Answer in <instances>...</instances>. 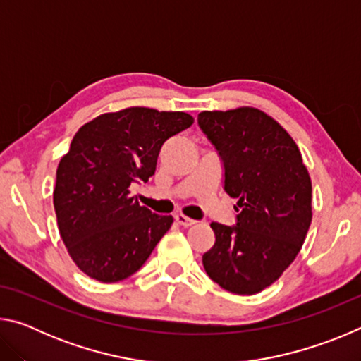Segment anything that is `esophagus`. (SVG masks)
Listing matches in <instances>:
<instances>
[{"mask_svg":"<svg viewBox=\"0 0 361 361\" xmlns=\"http://www.w3.org/2000/svg\"><path fill=\"white\" fill-rule=\"evenodd\" d=\"M175 219H176V223L181 224V226H185V228H188V226H192V224H195V219L188 218V216L183 215V213H176V215H175Z\"/></svg>","mask_w":361,"mask_h":361,"instance_id":"esophagus-1","label":"esophagus"}]
</instances>
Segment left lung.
I'll return each instance as SVG.
<instances>
[{
  "mask_svg": "<svg viewBox=\"0 0 361 361\" xmlns=\"http://www.w3.org/2000/svg\"><path fill=\"white\" fill-rule=\"evenodd\" d=\"M197 122L223 162L224 191L239 199L234 226L210 224L215 245L202 256L205 272L224 290L255 295L301 250L312 183L288 132L259 109L202 111Z\"/></svg>",
  "mask_w": 361,
  "mask_h": 361,
  "instance_id": "obj_1",
  "label": "left lung"
}]
</instances>
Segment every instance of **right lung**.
Returning a JSON list of instances; mask_svg holds the SVG:
<instances>
[{
    "label": "right lung",
    "instance_id": "1",
    "mask_svg": "<svg viewBox=\"0 0 361 361\" xmlns=\"http://www.w3.org/2000/svg\"><path fill=\"white\" fill-rule=\"evenodd\" d=\"M192 122L188 113L135 106L102 114L73 137L57 167L54 209L71 259L89 277H130L170 229L173 218L140 205L129 188L154 175L162 145Z\"/></svg>",
    "mask_w": 361,
    "mask_h": 361
}]
</instances>
